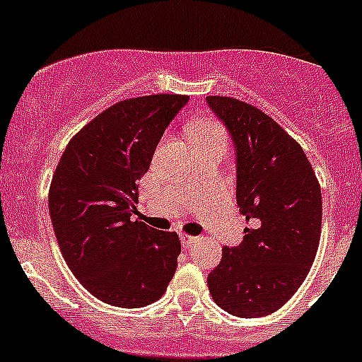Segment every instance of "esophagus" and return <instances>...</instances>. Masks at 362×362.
I'll list each match as a JSON object with an SVG mask.
<instances>
[{
	"label": "esophagus",
	"mask_w": 362,
	"mask_h": 362,
	"mask_svg": "<svg viewBox=\"0 0 362 362\" xmlns=\"http://www.w3.org/2000/svg\"><path fill=\"white\" fill-rule=\"evenodd\" d=\"M197 239L198 238H194V235L180 234V243H182V246H185V248H187V246H191L192 243H197Z\"/></svg>",
	"instance_id": "esophagus-1"
}]
</instances>
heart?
Returning a JSON list of instances; mask_svg holds the SVG:
<instances>
[{
    "label": "heart",
    "mask_w": 362,
    "mask_h": 362,
    "mask_svg": "<svg viewBox=\"0 0 362 362\" xmlns=\"http://www.w3.org/2000/svg\"><path fill=\"white\" fill-rule=\"evenodd\" d=\"M189 135L198 148L211 146V144H225L227 146V134L221 124L214 119H202L189 127Z\"/></svg>",
    "instance_id": "1"
}]
</instances>
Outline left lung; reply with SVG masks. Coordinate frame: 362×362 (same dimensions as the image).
<instances>
[{
  "mask_svg": "<svg viewBox=\"0 0 362 362\" xmlns=\"http://www.w3.org/2000/svg\"><path fill=\"white\" fill-rule=\"evenodd\" d=\"M235 151L239 212L253 219L209 273L212 298L239 318L275 313L302 286L322 234V191L305 153L279 123L245 101L207 96Z\"/></svg>",
  "mask_w": 362,
  "mask_h": 362,
  "instance_id": "left-lung-1",
  "label": "left lung"
}]
</instances>
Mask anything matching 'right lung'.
<instances>
[{"label": "right lung", "instance_id": "1", "mask_svg": "<svg viewBox=\"0 0 362 362\" xmlns=\"http://www.w3.org/2000/svg\"><path fill=\"white\" fill-rule=\"evenodd\" d=\"M187 96L132 98L94 117L62 153L49 187V214L73 275L98 300L137 309L164 295L180 239L139 218V180Z\"/></svg>", "mask_w": 362, "mask_h": 362}]
</instances>
